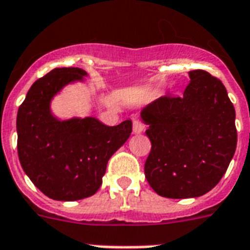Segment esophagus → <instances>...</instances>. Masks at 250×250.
Segmentation results:
<instances>
[{
  "label": "esophagus",
  "instance_id": "esophagus-1",
  "mask_svg": "<svg viewBox=\"0 0 250 250\" xmlns=\"http://www.w3.org/2000/svg\"><path fill=\"white\" fill-rule=\"evenodd\" d=\"M144 129H145V125L141 121H138V119L133 121V133H136V135L142 133Z\"/></svg>",
  "mask_w": 250,
  "mask_h": 250
}]
</instances>
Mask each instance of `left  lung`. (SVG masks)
<instances>
[{"label":"left lung","instance_id":"8db88e82","mask_svg":"<svg viewBox=\"0 0 250 250\" xmlns=\"http://www.w3.org/2000/svg\"><path fill=\"white\" fill-rule=\"evenodd\" d=\"M183 96H160L140 115L148 125L151 151L145 177L159 196L194 198L224 177L235 154V109L219 79L188 72Z\"/></svg>","mask_w":250,"mask_h":250}]
</instances>
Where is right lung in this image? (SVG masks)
I'll return each instance as SVG.
<instances>
[{
    "instance_id": "right-lung-1",
    "label": "right lung",
    "mask_w": 250,
    "mask_h": 250,
    "mask_svg": "<svg viewBox=\"0 0 250 250\" xmlns=\"http://www.w3.org/2000/svg\"><path fill=\"white\" fill-rule=\"evenodd\" d=\"M87 76L77 67H57L31 85L18 110L20 164L52 200L79 201L95 194L109 159L131 136V119L110 127L95 117L62 119L54 114V98Z\"/></svg>"
}]
</instances>
